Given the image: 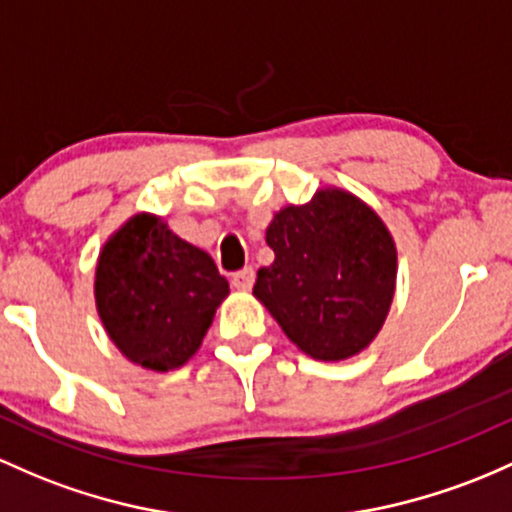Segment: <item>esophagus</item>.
<instances>
[{
	"label": "esophagus",
	"mask_w": 512,
	"mask_h": 512,
	"mask_svg": "<svg viewBox=\"0 0 512 512\" xmlns=\"http://www.w3.org/2000/svg\"><path fill=\"white\" fill-rule=\"evenodd\" d=\"M252 284H255V269L243 267L233 274V286L238 291H250Z\"/></svg>",
	"instance_id": "34e87169"
}]
</instances>
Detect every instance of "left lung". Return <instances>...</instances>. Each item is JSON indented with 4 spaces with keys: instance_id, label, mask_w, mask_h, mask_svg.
<instances>
[{
    "instance_id": "1",
    "label": "left lung",
    "mask_w": 512,
    "mask_h": 512,
    "mask_svg": "<svg viewBox=\"0 0 512 512\" xmlns=\"http://www.w3.org/2000/svg\"><path fill=\"white\" fill-rule=\"evenodd\" d=\"M274 262L252 294L299 350L340 362L376 338L396 291V245L376 213L342 189H318L303 206L274 213Z\"/></svg>"
}]
</instances>
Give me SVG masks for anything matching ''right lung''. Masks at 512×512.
Masks as SVG:
<instances>
[{"instance_id":"1","label":"right lung","mask_w":512,"mask_h":512,"mask_svg":"<svg viewBox=\"0 0 512 512\" xmlns=\"http://www.w3.org/2000/svg\"><path fill=\"white\" fill-rule=\"evenodd\" d=\"M228 291L211 255L153 213L128 218L99 252L94 299L101 323L123 355L153 372L194 357Z\"/></svg>"}]
</instances>
